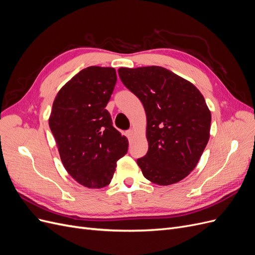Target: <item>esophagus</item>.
I'll list each match as a JSON object with an SVG mask.
<instances>
[{
    "instance_id": "esophagus-1",
    "label": "esophagus",
    "mask_w": 255,
    "mask_h": 255,
    "mask_svg": "<svg viewBox=\"0 0 255 255\" xmlns=\"http://www.w3.org/2000/svg\"><path fill=\"white\" fill-rule=\"evenodd\" d=\"M134 136V130L133 129H128L127 130V137L128 138V139H130Z\"/></svg>"
}]
</instances>
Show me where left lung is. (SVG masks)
Returning <instances> with one entry per match:
<instances>
[{"label":"left lung","instance_id":"1","mask_svg":"<svg viewBox=\"0 0 255 255\" xmlns=\"http://www.w3.org/2000/svg\"><path fill=\"white\" fill-rule=\"evenodd\" d=\"M125 86L146 115L149 150L137 159L146 180L160 186L186 177L210 139L211 112L194 84L158 66L120 68Z\"/></svg>","mask_w":255,"mask_h":255}]
</instances>
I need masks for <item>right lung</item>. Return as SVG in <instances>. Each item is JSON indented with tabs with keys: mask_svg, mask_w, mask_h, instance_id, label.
Masks as SVG:
<instances>
[{
	"mask_svg": "<svg viewBox=\"0 0 255 255\" xmlns=\"http://www.w3.org/2000/svg\"><path fill=\"white\" fill-rule=\"evenodd\" d=\"M117 74L114 68L83 69L54 100L49 126L68 173L88 188L109 185L128 140L113 126L105 110Z\"/></svg>",
	"mask_w": 255,
	"mask_h": 255,
	"instance_id": "add662e5",
	"label": "right lung"
}]
</instances>
